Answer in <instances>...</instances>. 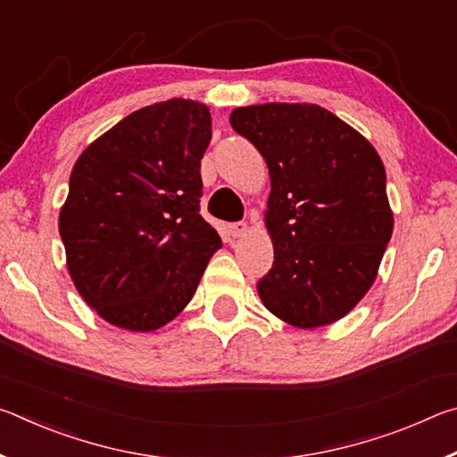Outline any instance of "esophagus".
I'll list each match as a JSON object with an SVG mask.
<instances>
[{
	"label": "esophagus",
	"mask_w": 457,
	"mask_h": 457,
	"mask_svg": "<svg viewBox=\"0 0 457 457\" xmlns=\"http://www.w3.org/2000/svg\"><path fill=\"white\" fill-rule=\"evenodd\" d=\"M245 231H247V223L245 221H236V223H231V226H229V234L234 236V237L244 236Z\"/></svg>",
	"instance_id": "1"
}]
</instances>
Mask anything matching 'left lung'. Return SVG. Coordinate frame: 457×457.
Masks as SVG:
<instances>
[{
    "instance_id": "1",
    "label": "left lung",
    "mask_w": 457,
    "mask_h": 457,
    "mask_svg": "<svg viewBox=\"0 0 457 457\" xmlns=\"http://www.w3.org/2000/svg\"><path fill=\"white\" fill-rule=\"evenodd\" d=\"M229 125L266 159L272 185L262 303L298 328L343 319L375 282L393 234L381 157L319 104L242 106Z\"/></svg>"
}]
</instances>
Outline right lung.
Wrapping results in <instances>:
<instances>
[{
	"instance_id": "right-lung-1",
	"label": "right lung",
	"mask_w": 457,
	"mask_h": 457,
	"mask_svg": "<svg viewBox=\"0 0 457 457\" xmlns=\"http://www.w3.org/2000/svg\"><path fill=\"white\" fill-rule=\"evenodd\" d=\"M210 141V108L171 98L129 114L76 161L58 221L68 272L114 327L173 320L221 247L199 215Z\"/></svg>"
}]
</instances>
